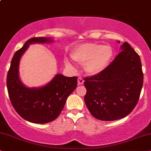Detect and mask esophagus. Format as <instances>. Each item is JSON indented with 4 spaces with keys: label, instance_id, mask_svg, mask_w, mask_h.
I'll use <instances>...</instances> for the list:
<instances>
[{
    "label": "esophagus",
    "instance_id": "obj_1",
    "mask_svg": "<svg viewBox=\"0 0 151 151\" xmlns=\"http://www.w3.org/2000/svg\"><path fill=\"white\" fill-rule=\"evenodd\" d=\"M83 82H84V80L83 79V78H81V77L78 78V84L79 85L83 84Z\"/></svg>",
    "mask_w": 151,
    "mask_h": 151
}]
</instances>
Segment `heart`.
Returning <instances> with one entry per match:
<instances>
[{
  "label": "heart",
  "mask_w": 151,
  "mask_h": 151,
  "mask_svg": "<svg viewBox=\"0 0 151 151\" xmlns=\"http://www.w3.org/2000/svg\"><path fill=\"white\" fill-rule=\"evenodd\" d=\"M113 56V50L109 45L97 43H84L75 47L71 53L74 61L84 65L86 72L91 75L101 73L107 67ZM67 63L70 65L69 62Z\"/></svg>",
  "instance_id": "obj_1"
}]
</instances>
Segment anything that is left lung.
I'll use <instances>...</instances> for the list:
<instances>
[{
    "mask_svg": "<svg viewBox=\"0 0 151 151\" xmlns=\"http://www.w3.org/2000/svg\"><path fill=\"white\" fill-rule=\"evenodd\" d=\"M120 48L121 52L104 70L84 79L86 105L91 115L101 121H116L128 115L142 91L144 74L140 57L127 42Z\"/></svg>",
    "mask_w": 151,
    "mask_h": 151,
    "instance_id": "left-lung-1",
    "label": "left lung"
}]
</instances>
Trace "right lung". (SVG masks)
I'll return each mask as SVG.
<instances>
[{
    "label": "right lung",
    "instance_id": "1",
    "mask_svg": "<svg viewBox=\"0 0 151 151\" xmlns=\"http://www.w3.org/2000/svg\"><path fill=\"white\" fill-rule=\"evenodd\" d=\"M51 37H33L16 51L7 76V88L13 107L19 115L30 123L44 124L60 115L67 98L77 86V77L57 74L47 84L30 88L19 77V63L23 54L32 44L51 43Z\"/></svg>",
    "mask_w": 151,
    "mask_h": 151
}]
</instances>
